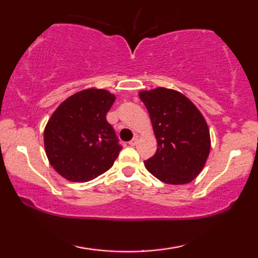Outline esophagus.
<instances>
[{"label":"esophagus","mask_w":258,"mask_h":258,"mask_svg":"<svg viewBox=\"0 0 258 258\" xmlns=\"http://www.w3.org/2000/svg\"><path fill=\"white\" fill-rule=\"evenodd\" d=\"M128 145L130 146H132V147H134V146H137L138 145V138L135 137V138H133L132 140H131V141L128 142Z\"/></svg>","instance_id":"esophagus-1"}]
</instances>
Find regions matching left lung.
Listing matches in <instances>:
<instances>
[{
	"label": "left lung",
	"mask_w": 258,
	"mask_h": 258,
	"mask_svg": "<svg viewBox=\"0 0 258 258\" xmlns=\"http://www.w3.org/2000/svg\"><path fill=\"white\" fill-rule=\"evenodd\" d=\"M149 112L157 151L145 161L152 175L167 184H186L203 171L211 134L203 113L178 91L156 87L139 92Z\"/></svg>",
	"instance_id": "8db88e82"
}]
</instances>
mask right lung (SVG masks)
Listing matches in <instances>:
<instances>
[{
	"instance_id": "1",
	"label": "right lung",
	"mask_w": 258,
	"mask_h": 258,
	"mask_svg": "<svg viewBox=\"0 0 258 258\" xmlns=\"http://www.w3.org/2000/svg\"><path fill=\"white\" fill-rule=\"evenodd\" d=\"M116 95L90 87L59 104L44 128L49 163L71 182H89L115 163L121 147L106 115Z\"/></svg>"
}]
</instances>
